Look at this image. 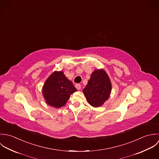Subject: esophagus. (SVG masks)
I'll list each match as a JSON object with an SVG mask.
<instances>
[{
	"label": "esophagus",
	"mask_w": 159,
	"mask_h": 159,
	"mask_svg": "<svg viewBox=\"0 0 159 159\" xmlns=\"http://www.w3.org/2000/svg\"><path fill=\"white\" fill-rule=\"evenodd\" d=\"M75 88L78 90H80V89H81V86L80 84H76L75 85Z\"/></svg>",
	"instance_id": "esophagus-1"
}]
</instances>
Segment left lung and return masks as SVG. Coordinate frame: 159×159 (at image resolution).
<instances>
[{"mask_svg":"<svg viewBox=\"0 0 159 159\" xmlns=\"http://www.w3.org/2000/svg\"><path fill=\"white\" fill-rule=\"evenodd\" d=\"M112 84L109 77L103 69H95L91 74L83 93L87 102L93 107L102 106L109 98Z\"/></svg>","mask_w":159,"mask_h":159,"instance_id":"1","label":"left lung"}]
</instances>
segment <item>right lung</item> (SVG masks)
Returning <instances> with one entry per match:
<instances>
[{
	"label": "right lung",
	"instance_id": "right-lung-1",
	"mask_svg": "<svg viewBox=\"0 0 159 159\" xmlns=\"http://www.w3.org/2000/svg\"><path fill=\"white\" fill-rule=\"evenodd\" d=\"M72 82L64 74L63 71H54L45 80L42 87V95L45 102L53 107L64 106L70 96L77 92Z\"/></svg>",
	"mask_w": 159,
	"mask_h": 159
}]
</instances>
